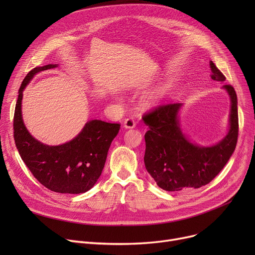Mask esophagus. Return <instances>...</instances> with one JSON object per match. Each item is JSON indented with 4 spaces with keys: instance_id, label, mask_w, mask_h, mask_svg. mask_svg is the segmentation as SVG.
<instances>
[{
    "instance_id": "1",
    "label": "esophagus",
    "mask_w": 255,
    "mask_h": 255,
    "mask_svg": "<svg viewBox=\"0 0 255 255\" xmlns=\"http://www.w3.org/2000/svg\"><path fill=\"white\" fill-rule=\"evenodd\" d=\"M134 127H135V122L132 119L129 118V119H126L124 121V128L132 129V128H134Z\"/></svg>"
}]
</instances>
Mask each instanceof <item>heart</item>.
<instances>
[{
	"mask_svg": "<svg viewBox=\"0 0 255 255\" xmlns=\"http://www.w3.org/2000/svg\"><path fill=\"white\" fill-rule=\"evenodd\" d=\"M166 95L165 86H160L155 88L154 90L145 93L141 98V103L144 107H152L153 105L159 103Z\"/></svg>",
	"mask_w": 255,
	"mask_h": 255,
	"instance_id": "b5f03b06",
	"label": "heart"
}]
</instances>
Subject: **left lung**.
<instances>
[{"instance_id":"1","label":"left lung","mask_w":255,"mask_h":255,"mask_svg":"<svg viewBox=\"0 0 255 255\" xmlns=\"http://www.w3.org/2000/svg\"><path fill=\"white\" fill-rule=\"evenodd\" d=\"M211 78L224 82L225 76L210 61ZM223 90L231 99L229 129L225 136L212 145L192 142L180 122L182 103L160 106L142 120L149 126L144 134L145 169L157 185L166 191L196 189L215 178L233 155L238 140V98L235 89Z\"/></svg>"}]
</instances>
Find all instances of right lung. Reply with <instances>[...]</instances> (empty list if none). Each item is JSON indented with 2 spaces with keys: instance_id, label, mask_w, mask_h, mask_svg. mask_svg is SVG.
I'll list each match as a JSON object with an SVG mask.
<instances>
[{
  "instance_id": "add662e5",
  "label": "right lung",
  "mask_w": 255,
  "mask_h": 255,
  "mask_svg": "<svg viewBox=\"0 0 255 255\" xmlns=\"http://www.w3.org/2000/svg\"><path fill=\"white\" fill-rule=\"evenodd\" d=\"M58 66L48 64L36 67L22 80L13 119L14 140L22 161L47 189L59 193H85L100 178L120 124L101 120L88 121L74 138L58 145H48L36 139L23 123L22 93L36 74Z\"/></svg>"
}]
</instances>
